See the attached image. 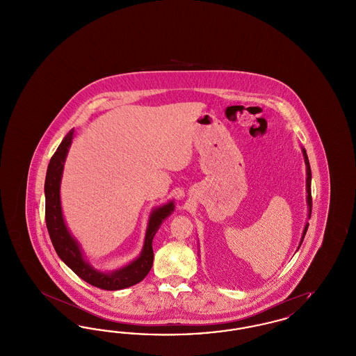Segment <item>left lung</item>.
<instances>
[{"label":"left lung","instance_id":"left-lung-1","mask_svg":"<svg viewBox=\"0 0 356 356\" xmlns=\"http://www.w3.org/2000/svg\"><path fill=\"white\" fill-rule=\"evenodd\" d=\"M302 152H303V157H305V175H307V179H305V188H307V207H308V219H311V211H312V197H311V167H309V161H308V156L305 152V148H302ZM307 229H308V222H305V229H303V235L300 238V243H299V247L298 250L300 248L303 240H305V234H307Z\"/></svg>","mask_w":356,"mask_h":356}]
</instances>
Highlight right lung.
<instances>
[{"label":"right lung","mask_w":356,"mask_h":356,"mask_svg":"<svg viewBox=\"0 0 356 356\" xmlns=\"http://www.w3.org/2000/svg\"><path fill=\"white\" fill-rule=\"evenodd\" d=\"M73 136L74 129L69 131L68 135L63 138L57 151L51 156L45 177V221L51 244L58 257L86 283L106 291H118L135 286L140 283L152 268L153 237L159 231L163 221L175 211L173 200L153 208L147 225L143 250L135 260L115 271L105 272L96 270L85 259L80 243L70 234L67 222L64 220L61 208L60 186L64 172V164L73 141Z\"/></svg>","instance_id":"right-lung-1"}]
</instances>
